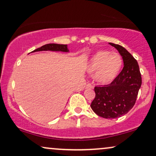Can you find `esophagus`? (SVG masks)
<instances>
[{"instance_id":"obj_1","label":"esophagus","mask_w":156,"mask_h":156,"mask_svg":"<svg viewBox=\"0 0 156 156\" xmlns=\"http://www.w3.org/2000/svg\"><path fill=\"white\" fill-rule=\"evenodd\" d=\"M94 88V86H92L91 84L90 83H88V84H86V88Z\"/></svg>"}]
</instances>
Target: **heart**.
I'll list each match as a JSON object with an SVG mask.
<instances>
[{
  "mask_svg": "<svg viewBox=\"0 0 156 156\" xmlns=\"http://www.w3.org/2000/svg\"><path fill=\"white\" fill-rule=\"evenodd\" d=\"M123 60L118 53L108 50H100L93 55L87 65V71L94 74L98 83H110L115 79L121 70Z\"/></svg>",
  "mask_w": 156,
  "mask_h": 156,
  "instance_id": "obj_1",
  "label": "heart"
}]
</instances>
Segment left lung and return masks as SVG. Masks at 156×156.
<instances>
[{"label":"left lung","instance_id":"left-lung-1","mask_svg":"<svg viewBox=\"0 0 156 156\" xmlns=\"http://www.w3.org/2000/svg\"><path fill=\"white\" fill-rule=\"evenodd\" d=\"M109 44L121 55L124 68L111 83L94 88L96 97L90 107L99 117L115 119L125 115L135 105L142 78L138 63L133 55L121 45Z\"/></svg>","mask_w":156,"mask_h":156}]
</instances>
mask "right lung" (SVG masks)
Returning <instances> with one entry per match:
<instances>
[{
  "instance_id": "obj_1",
  "label": "right lung",
  "mask_w": 156,
  "mask_h": 156,
  "mask_svg": "<svg viewBox=\"0 0 156 156\" xmlns=\"http://www.w3.org/2000/svg\"><path fill=\"white\" fill-rule=\"evenodd\" d=\"M40 51H53V52H69V50L67 44H44L37 50L32 51L31 52H40Z\"/></svg>"
}]
</instances>
